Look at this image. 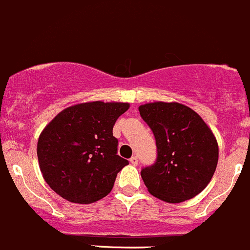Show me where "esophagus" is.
<instances>
[{
  "label": "esophagus",
  "instance_id": "obj_1",
  "mask_svg": "<svg viewBox=\"0 0 250 250\" xmlns=\"http://www.w3.org/2000/svg\"><path fill=\"white\" fill-rule=\"evenodd\" d=\"M130 163L133 165V166H137L138 165V158L137 156H132V158L130 159Z\"/></svg>",
  "mask_w": 250,
  "mask_h": 250
}]
</instances>
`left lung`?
<instances>
[{
    "mask_svg": "<svg viewBox=\"0 0 250 250\" xmlns=\"http://www.w3.org/2000/svg\"><path fill=\"white\" fill-rule=\"evenodd\" d=\"M155 137L156 160L141 176L153 196L169 203L190 200L212 179L219 149L214 135L191 108L154 102L138 108Z\"/></svg>",
    "mask_w": 250,
    "mask_h": 250,
    "instance_id": "obj_1",
    "label": "left lung"
}]
</instances>
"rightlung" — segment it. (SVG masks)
Wrapping results in <instances>:
<instances>
[{
  "label": "right lung",
  "mask_w": 250,
  "mask_h": 250,
  "mask_svg": "<svg viewBox=\"0 0 250 250\" xmlns=\"http://www.w3.org/2000/svg\"><path fill=\"white\" fill-rule=\"evenodd\" d=\"M130 104L95 101L59 113L37 143L41 172L58 195L73 203L107 196L117 174L128 165L118 155L113 126Z\"/></svg>",
  "instance_id": "obj_1"
}]
</instances>
